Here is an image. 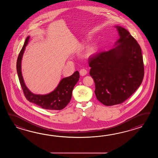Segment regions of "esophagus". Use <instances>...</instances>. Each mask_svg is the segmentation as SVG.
Returning a JSON list of instances; mask_svg holds the SVG:
<instances>
[{
  "instance_id": "obj_1",
  "label": "esophagus",
  "mask_w": 158,
  "mask_h": 158,
  "mask_svg": "<svg viewBox=\"0 0 158 158\" xmlns=\"http://www.w3.org/2000/svg\"><path fill=\"white\" fill-rule=\"evenodd\" d=\"M80 74L81 76H84L87 74V71L85 69H81L80 71Z\"/></svg>"
}]
</instances>
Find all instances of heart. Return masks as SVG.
<instances>
[{"instance_id":"1","label":"heart","mask_w":158,"mask_h":158,"mask_svg":"<svg viewBox=\"0 0 158 158\" xmlns=\"http://www.w3.org/2000/svg\"><path fill=\"white\" fill-rule=\"evenodd\" d=\"M98 50V47L97 45L93 44L87 48L86 54L88 56H93L97 53Z\"/></svg>"}]
</instances>
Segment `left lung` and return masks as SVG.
<instances>
[{"instance_id":"1","label":"left lung","mask_w":158,"mask_h":158,"mask_svg":"<svg viewBox=\"0 0 158 158\" xmlns=\"http://www.w3.org/2000/svg\"><path fill=\"white\" fill-rule=\"evenodd\" d=\"M116 28L119 38L114 48L89 59L94 93L102 104H120L137 90L144 76L142 51L137 40L125 28Z\"/></svg>"}]
</instances>
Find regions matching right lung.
I'll return each instance as SVG.
<instances>
[{"label":"right lung","mask_w":158,"mask_h":158,"mask_svg":"<svg viewBox=\"0 0 158 158\" xmlns=\"http://www.w3.org/2000/svg\"><path fill=\"white\" fill-rule=\"evenodd\" d=\"M30 38L29 35L27 37L24 46L19 55L16 64L17 74L24 95L30 102L42 108L49 110H61L65 107L71 101L72 91L80 78L79 72L76 71L71 76L62 78L57 87L48 94L42 95L33 93L25 85L21 71V61Z\"/></svg>","instance_id":"add662e5"}]
</instances>
